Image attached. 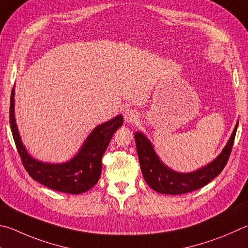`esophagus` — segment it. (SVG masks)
Listing matches in <instances>:
<instances>
[{
	"label": "esophagus",
	"instance_id": "34e87169",
	"mask_svg": "<svg viewBox=\"0 0 248 248\" xmlns=\"http://www.w3.org/2000/svg\"><path fill=\"white\" fill-rule=\"evenodd\" d=\"M138 112L136 109L128 108L124 111V118L127 123H134L138 119Z\"/></svg>",
	"mask_w": 248,
	"mask_h": 248
}]
</instances>
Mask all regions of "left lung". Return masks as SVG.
Masks as SVG:
<instances>
[{
    "mask_svg": "<svg viewBox=\"0 0 248 248\" xmlns=\"http://www.w3.org/2000/svg\"><path fill=\"white\" fill-rule=\"evenodd\" d=\"M237 125L238 123L234 128L227 145L217 158L205 167L187 173L177 172L161 163L150 140L143 133L136 132L134 139L144 180L153 190L161 194H186L205 186L226 167L235 139Z\"/></svg>",
    "mask_w": 248,
    "mask_h": 248,
    "instance_id": "1",
    "label": "left lung"
}]
</instances>
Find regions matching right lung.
<instances>
[{
    "label": "right lung",
    "instance_id": "1",
    "mask_svg": "<svg viewBox=\"0 0 248 248\" xmlns=\"http://www.w3.org/2000/svg\"><path fill=\"white\" fill-rule=\"evenodd\" d=\"M15 90L13 88L10 105V124L22 165L35 181L48 188L69 194H80L95 186L102 172V157L117 129L124 124L118 115L98 124L81 146L78 154L62 164L42 163L31 157L21 142L15 119Z\"/></svg>",
    "mask_w": 248,
    "mask_h": 248
}]
</instances>
